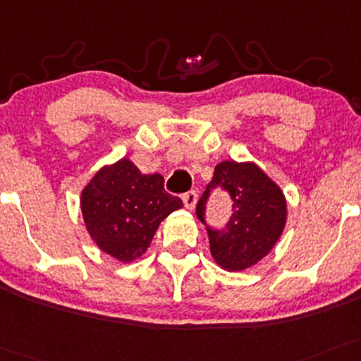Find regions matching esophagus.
Masks as SVG:
<instances>
[{
  "mask_svg": "<svg viewBox=\"0 0 361 361\" xmlns=\"http://www.w3.org/2000/svg\"><path fill=\"white\" fill-rule=\"evenodd\" d=\"M198 202V193L192 190V192H186L183 195V203H185V208H188V210H193L195 205H197Z\"/></svg>",
  "mask_w": 361,
  "mask_h": 361,
  "instance_id": "1",
  "label": "esophagus"
}]
</instances>
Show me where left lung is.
Wrapping results in <instances>:
<instances>
[{"mask_svg":"<svg viewBox=\"0 0 361 361\" xmlns=\"http://www.w3.org/2000/svg\"><path fill=\"white\" fill-rule=\"evenodd\" d=\"M225 189L233 198L234 214L222 231L207 226L210 252L225 271L237 272L255 266L279 240L288 219L284 193L254 163L222 161L214 180L197 203V216L204 222V207L214 188Z\"/></svg>","mask_w":361,"mask_h":361,"instance_id":"obj_1","label":"left lung"}]
</instances>
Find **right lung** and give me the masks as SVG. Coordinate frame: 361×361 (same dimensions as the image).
<instances>
[{
    "mask_svg": "<svg viewBox=\"0 0 361 361\" xmlns=\"http://www.w3.org/2000/svg\"><path fill=\"white\" fill-rule=\"evenodd\" d=\"M181 207L180 198L164 192L161 175H142L128 158L99 169L80 197L90 238L121 262L141 257L159 224Z\"/></svg>",
    "mask_w": 361,
    "mask_h": 361,
    "instance_id": "right-lung-1",
    "label": "right lung"
}]
</instances>
